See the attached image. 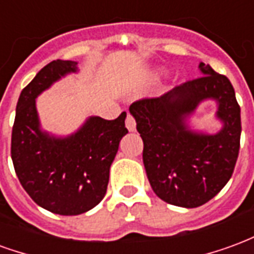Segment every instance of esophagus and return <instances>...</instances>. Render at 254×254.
Returning <instances> with one entry per match:
<instances>
[{
  "mask_svg": "<svg viewBox=\"0 0 254 254\" xmlns=\"http://www.w3.org/2000/svg\"><path fill=\"white\" fill-rule=\"evenodd\" d=\"M125 125H127V129L129 132H134L136 130V121L130 114H127V120H125Z\"/></svg>",
  "mask_w": 254,
  "mask_h": 254,
  "instance_id": "1",
  "label": "esophagus"
}]
</instances>
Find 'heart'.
Listing matches in <instances>:
<instances>
[{
    "mask_svg": "<svg viewBox=\"0 0 254 254\" xmlns=\"http://www.w3.org/2000/svg\"><path fill=\"white\" fill-rule=\"evenodd\" d=\"M152 76H159V72H158V70H156V72L152 73Z\"/></svg>",
    "mask_w": 254,
    "mask_h": 254,
    "instance_id": "obj_1",
    "label": "heart"
}]
</instances>
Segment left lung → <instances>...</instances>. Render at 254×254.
I'll use <instances>...</instances> for the list:
<instances>
[{
    "label": "left lung",
    "mask_w": 254,
    "mask_h": 254,
    "mask_svg": "<svg viewBox=\"0 0 254 254\" xmlns=\"http://www.w3.org/2000/svg\"><path fill=\"white\" fill-rule=\"evenodd\" d=\"M201 77L154 99L134 102L129 111L143 138V162L152 190L163 201L196 208L209 201L233 176L241 138V109L230 80L208 64ZM205 100L217 103L215 133L191 128L190 118Z\"/></svg>",
    "instance_id": "1"
}]
</instances>
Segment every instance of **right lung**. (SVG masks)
Wrapping results in <instances>:
<instances>
[{
  "instance_id": "right-lung-1",
  "label": "right lung",
  "mask_w": 254,
  "mask_h": 254,
  "mask_svg": "<svg viewBox=\"0 0 254 254\" xmlns=\"http://www.w3.org/2000/svg\"><path fill=\"white\" fill-rule=\"evenodd\" d=\"M77 72L76 61L57 60L42 67L20 94L12 129L10 155L21 187L38 205L58 215H80L102 201L110 166L127 133L125 111L113 121L89 116L67 136L42 129L36 98Z\"/></svg>"
}]
</instances>
